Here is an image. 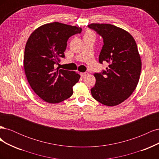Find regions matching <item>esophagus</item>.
<instances>
[{
  "instance_id": "34e87169",
  "label": "esophagus",
  "mask_w": 159,
  "mask_h": 159,
  "mask_svg": "<svg viewBox=\"0 0 159 159\" xmlns=\"http://www.w3.org/2000/svg\"><path fill=\"white\" fill-rule=\"evenodd\" d=\"M88 74H89L88 72H84V73H80L81 76L83 77V78H84V77H85V76H87Z\"/></svg>"
}]
</instances>
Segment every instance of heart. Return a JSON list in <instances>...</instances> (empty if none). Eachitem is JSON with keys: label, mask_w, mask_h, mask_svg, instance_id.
Segmentation results:
<instances>
[{"label": "heart", "mask_w": 159, "mask_h": 159, "mask_svg": "<svg viewBox=\"0 0 159 159\" xmlns=\"http://www.w3.org/2000/svg\"><path fill=\"white\" fill-rule=\"evenodd\" d=\"M88 34H92V35H93V34L91 32H87L85 33V35H88Z\"/></svg>", "instance_id": "b5f03b06"}]
</instances>
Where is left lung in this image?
<instances>
[{"instance_id": "8db88e82", "label": "left lung", "mask_w": 159, "mask_h": 159, "mask_svg": "<svg viewBox=\"0 0 159 159\" xmlns=\"http://www.w3.org/2000/svg\"><path fill=\"white\" fill-rule=\"evenodd\" d=\"M88 27L103 39L99 63H109L102 73L94 74L91 95L105 105H117L133 93L140 78L141 60L135 40L126 30L110 24L93 23Z\"/></svg>"}]
</instances>
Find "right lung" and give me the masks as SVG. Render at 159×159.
<instances>
[{
  "label": "right lung",
  "instance_id": "1",
  "mask_svg": "<svg viewBox=\"0 0 159 159\" xmlns=\"http://www.w3.org/2000/svg\"><path fill=\"white\" fill-rule=\"evenodd\" d=\"M81 28L60 22L38 27L28 38L24 55V68L33 91L50 103L68 99L80 75L75 71L57 68L64 57L69 38L81 33Z\"/></svg>",
  "mask_w": 159,
  "mask_h": 159
}]
</instances>
